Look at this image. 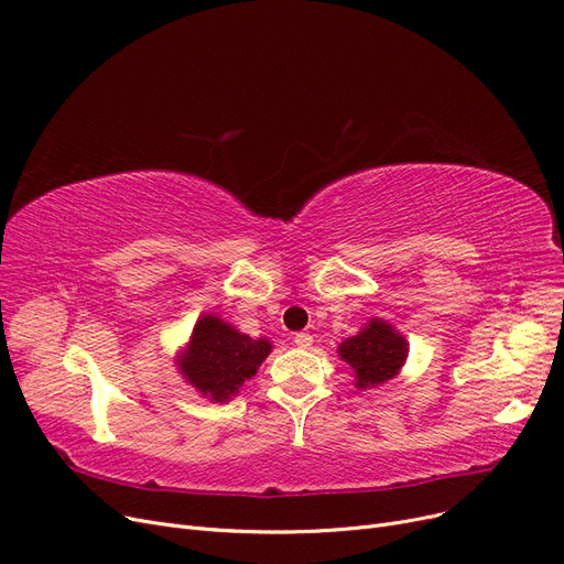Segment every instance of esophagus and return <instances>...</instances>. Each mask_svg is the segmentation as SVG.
Returning a JSON list of instances; mask_svg holds the SVG:
<instances>
[{
  "label": "esophagus",
  "instance_id": "34e87169",
  "mask_svg": "<svg viewBox=\"0 0 564 564\" xmlns=\"http://www.w3.org/2000/svg\"><path fill=\"white\" fill-rule=\"evenodd\" d=\"M292 340H295V346H297V348H311V346H313V336H311V334H306V332L295 334V338H292Z\"/></svg>",
  "mask_w": 564,
  "mask_h": 564
}]
</instances>
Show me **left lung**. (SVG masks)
<instances>
[{"label":"left lung","instance_id":"left-lung-1","mask_svg":"<svg viewBox=\"0 0 564 564\" xmlns=\"http://www.w3.org/2000/svg\"><path fill=\"white\" fill-rule=\"evenodd\" d=\"M338 355L355 371V387L371 389L399 373L408 357V343L384 321H371L364 332L340 343Z\"/></svg>","mask_w":564,"mask_h":564}]
</instances>
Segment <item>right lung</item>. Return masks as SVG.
Segmentation results:
<instances>
[{"mask_svg":"<svg viewBox=\"0 0 564 564\" xmlns=\"http://www.w3.org/2000/svg\"><path fill=\"white\" fill-rule=\"evenodd\" d=\"M272 352V343L251 338L235 327L205 315L193 329L188 352L182 359L186 380L212 401H228L256 376L258 366Z\"/></svg>","mask_w":564,"mask_h":564,"instance_id":"right-lung-1","label":"right lung"}]
</instances>
